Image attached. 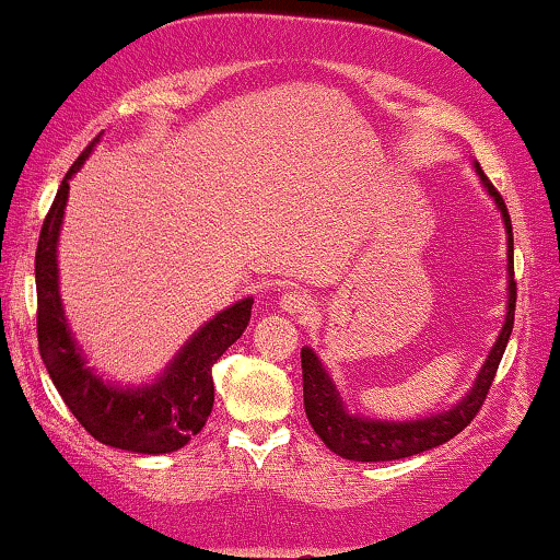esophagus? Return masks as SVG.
Instances as JSON below:
<instances>
[{
  "instance_id": "obj_1",
  "label": "esophagus",
  "mask_w": 560,
  "mask_h": 560,
  "mask_svg": "<svg viewBox=\"0 0 560 560\" xmlns=\"http://www.w3.org/2000/svg\"><path fill=\"white\" fill-rule=\"evenodd\" d=\"M280 307L285 313H305L311 311V300H307L305 293H300V290H288L280 298Z\"/></svg>"
}]
</instances>
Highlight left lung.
Segmentation results:
<instances>
[{
  "label": "left lung",
  "instance_id": "obj_1",
  "mask_svg": "<svg viewBox=\"0 0 560 560\" xmlns=\"http://www.w3.org/2000/svg\"><path fill=\"white\" fill-rule=\"evenodd\" d=\"M477 174H480L482 184L488 186V191L495 197V205L500 207L502 220H505L508 230V272H510V285H508V318L502 326L498 343L492 346V351L485 361V366L477 376L472 392L462 399L455 409L444 411V415L417 419V421H371L346 415L340 396L336 392L334 381L326 374V369L320 366L318 355L311 348L300 351V361H303V401H305V415L315 434L320 436L323 444L330 452H336L338 457L353 459V462H386V459H401L419 455L440 444L450 442L452 436H457L469 421L477 417V411L482 409L488 392L495 381L498 366L505 353L508 338L513 334V320H515V298L517 285L513 280L515 267H513V224H510V214L505 201H502L500 191L492 186V182L485 176L482 166L475 164Z\"/></svg>",
  "mask_w": 560,
  "mask_h": 560
}]
</instances>
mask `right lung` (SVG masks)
I'll list each match as a JSON object with an SVG mask.
<instances>
[{"label": "right lung", "instance_id": "add662e5", "mask_svg": "<svg viewBox=\"0 0 560 560\" xmlns=\"http://www.w3.org/2000/svg\"><path fill=\"white\" fill-rule=\"evenodd\" d=\"M101 136L85 145L70 172L65 174L55 201L47 212L37 240L35 282H37V340L47 374L62 401L68 404L85 432L108 447L141 452V455H166L176 452L201 432L214 407L212 366L234 340L245 334L253 298L240 300L194 334L184 351L176 355L166 374L156 384L124 392L113 388L85 369L75 340L70 338L58 293V234L62 224L68 179L78 172Z\"/></svg>", "mask_w": 560, "mask_h": 560}]
</instances>
